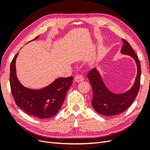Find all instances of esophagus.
I'll return each instance as SVG.
<instances>
[{
	"label": "esophagus",
	"instance_id": "esophagus-1",
	"mask_svg": "<svg viewBox=\"0 0 150 150\" xmlns=\"http://www.w3.org/2000/svg\"><path fill=\"white\" fill-rule=\"evenodd\" d=\"M74 80L78 83L82 82L84 81V77L82 75H77L74 78Z\"/></svg>",
	"mask_w": 150,
	"mask_h": 150
}]
</instances>
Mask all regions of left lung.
I'll return each instance as SVG.
<instances>
[{"instance_id": "8db88e82", "label": "left lung", "mask_w": 150, "mask_h": 150, "mask_svg": "<svg viewBox=\"0 0 150 150\" xmlns=\"http://www.w3.org/2000/svg\"><path fill=\"white\" fill-rule=\"evenodd\" d=\"M122 40L123 46L121 49V53L132 57L137 67V74L132 87L125 93H115L107 88L96 67L91 70L88 74L93 93L91 104L95 111L104 116H114L126 110L132 104L139 89L141 79L139 61L129 44L126 40Z\"/></svg>"}]
</instances>
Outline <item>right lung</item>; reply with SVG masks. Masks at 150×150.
I'll return each mask as SVG.
<instances>
[{
	"label": "right lung",
	"mask_w": 150,
	"mask_h": 150,
	"mask_svg": "<svg viewBox=\"0 0 150 150\" xmlns=\"http://www.w3.org/2000/svg\"><path fill=\"white\" fill-rule=\"evenodd\" d=\"M39 35L33 40L38 39ZM17 54L10 66V85L13 99L18 107L27 114L37 118L47 119L56 115L60 110L73 77L59 78L46 87L34 89L26 88L18 79L16 61Z\"/></svg>",
	"instance_id": "obj_1"
}]
</instances>
